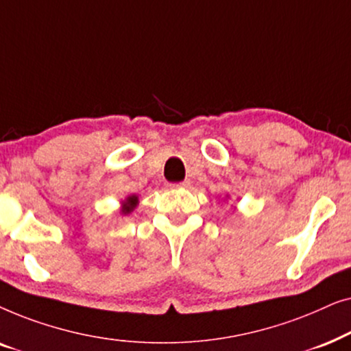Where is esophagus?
<instances>
[{
	"mask_svg": "<svg viewBox=\"0 0 351 351\" xmlns=\"http://www.w3.org/2000/svg\"><path fill=\"white\" fill-rule=\"evenodd\" d=\"M167 186H169V189H189L190 182L184 180V182H180V184H167Z\"/></svg>",
	"mask_w": 351,
	"mask_h": 351,
	"instance_id": "34e87169",
	"label": "esophagus"
}]
</instances>
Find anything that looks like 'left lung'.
I'll use <instances>...</instances> for the list:
<instances>
[{
    "mask_svg": "<svg viewBox=\"0 0 351 351\" xmlns=\"http://www.w3.org/2000/svg\"><path fill=\"white\" fill-rule=\"evenodd\" d=\"M225 198H227V199H228V198H230V195H225Z\"/></svg>",
    "mask_w": 351,
    "mask_h": 351,
    "instance_id": "8db88e82",
    "label": "left lung"
}]
</instances>
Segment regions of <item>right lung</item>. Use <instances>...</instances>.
<instances>
[{
  "label": "right lung",
  "mask_w": 351,
  "mask_h": 351,
  "mask_svg": "<svg viewBox=\"0 0 351 351\" xmlns=\"http://www.w3.org/2000/svg\"><path fill=\"white\" fill-rule=\"evenodd\" d=\"M137 204H138L137 195H128L126 198L121 201V209L119 210H121L123 215H128V214H131L134 209H136Z\"/></svg>",
  "instance_id": "obj_1"
}]
</instances>
